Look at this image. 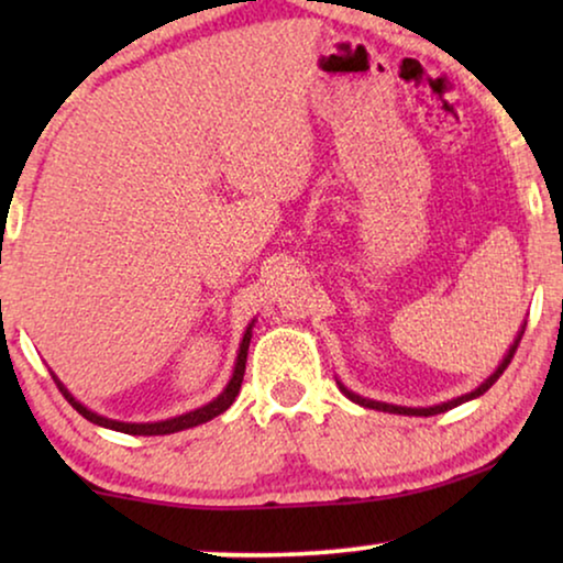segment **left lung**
Masks as SVG:
<instances>
[{
    "label": "left lung",
    "mask_w": 563,
    "mask_h": 563,
    "mask_svg": "<svg viewBox=\"0 0 563 563\" xmlns=\"http://www.w3.org/2000/svg\"><path fill=\"white\" fill-rule=\"evenodd\" d=\"M522 333H526V325H522V330L518 333V338H515V343L510 345V351H507V356L503 358V364L497 366V372L492 374V376H487V379H484L479 387H476L474 391H468V395H461V397H456V399H449V402H441V405H433V407H399V405H387V402H376V399H366V397H361V395H356V391H351L349 387H343L341 382H338V387H341V391L345 397L351 399V402H356V405H361V407H368V410H379V412H395V415H420V418H428V415H438V412H445V410H451V407H459V405H464V402H468V399H476V397H482L484 391H487L492 384H495L499 376H503V372L507 366H510V361H512V356H515V351H518V343H520V338H522Z\"/></svg>",
    "instance_id": "8db88e82"
}]
</instances>
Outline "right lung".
Returning a JSON list of instances; mask_svg holds the SVG:
<instances>
[{
    "instance_id": "1",
    "label": "right lung",
    "mask_w": 563,
    "mask_h": 563,
    "mask_svg": "<svg viewBox=\"0 0 563 563\" xmlns=\"http://www.w3.org/2000/svg\"><path fill=\"white\" fill-rule=\"evenodd\" d=\"M251 330H253V322L249 328H245L243 333V341H241V351H238V358H235V368H233V376H230L228 387L220 391L218 397L212 399L210 405L205 407H197V410L191 412H184L179 418H172V420H161V422H120V420H110V418H102V415L91 412L84 407L81 402H76L71 391H68L64 384L56 374H53V382L58 384L60 395H64L68 402L76 407V412L84 415L89 422H95V426H102V428H110V430H118V433H130V435H168V433H179V430H187V428H195V426H202V422L218 418L220 412H225L230 405L235 402L238 391H241V384H243V374H245V358H249V345H251Z\"/></svg>"
}]
</instances>
